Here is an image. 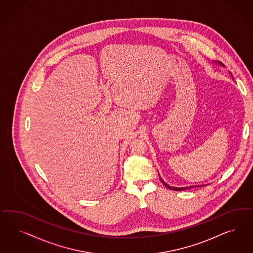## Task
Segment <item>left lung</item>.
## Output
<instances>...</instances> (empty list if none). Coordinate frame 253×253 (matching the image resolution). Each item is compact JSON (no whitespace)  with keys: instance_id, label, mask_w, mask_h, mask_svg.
Returning a JSON list of instances; mask_svg holds the SVG:
<instances>
[{"instance_id":"1","label":"left lung","mask_w":253,"mask_h":253,"mask_svg":"<svg viewBox=\"0 0 253 253\" xmlns=\"http://www.w3.org/2000/svg\"><path fill=\"white\" fill-rule=\"evenodd\" d=\"M221 65H222V67H224V66H223V64H222V63H221ZM161 181L162 182V184H164L166 187H168V188L171 189V190H174V191H183V190H187V189L192 188V187H196V186H198V185H192V186H187V187H172V186H169V184H166V183H165L161 178Z\"/></svg>"}]
</instances>
